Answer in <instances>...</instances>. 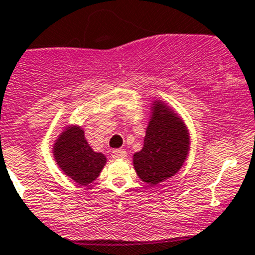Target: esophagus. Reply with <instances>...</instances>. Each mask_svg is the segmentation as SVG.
I'll return each instance as SVG.
<instances>
[{
  "label": "esophagus",
  "mask_w": 255,
  "mask_h": 255,
  "mask_svg": "<svg viewBox=\"0 0 255 255\" xmlns=\"http://www.w3.org/2000/svg\"><path fill=\"white\" fill-rule=\"evenodd\" d=\"M112 156H113V159H126V156H127V152L122 148H118V150H114L112 152Z\"/></svg>",
  "instance_id": "esophagus-1"
}]
</instances>
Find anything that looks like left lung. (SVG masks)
<instances>
[{
  "mask_svg": "<svg viewBox=\"0 0 255 255\" xmlns=\"http://www.w3.org/2000/svg\"><path fill=\"white\" fill-rule=\"evenodd\" d=\"M189 132L183 119L162 100H155L143 147L133 155V167L144 183L157 185L175 175L189 152Z\"/></svg>",
  "mask_w": 255,
  "mask_h": 255,
  "instance_id": "left-lung-1",
  "label": "left lung"
}]
</instances>
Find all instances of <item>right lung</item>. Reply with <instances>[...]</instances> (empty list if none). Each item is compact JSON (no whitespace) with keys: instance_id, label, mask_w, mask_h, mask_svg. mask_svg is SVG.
Here are the masks:
<instances>
[{"instance_id":"right-lung-1","label":"right lung","mask_w":255,"mask_h":255,"mask_svg":"<svg viewBox=\"0 0 255 255\" xmlns=\"http://www.w3.org/2000/svg\"><path fill=\"white\" fill-rule=\"evenodd\" d=\"M53 156L63 173L80 185H89L102 173L107 157L90 147L80 126H68L53 144Z\"/></svg>"}]
</instances>
